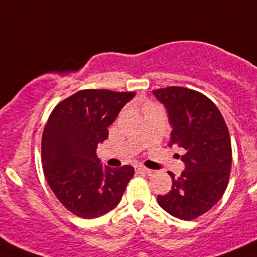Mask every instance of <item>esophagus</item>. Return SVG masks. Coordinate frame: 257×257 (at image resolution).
<instances>
[{
    "mask_svg": "<svg viewBox=\"0 0 257 257\" xmlns=\"http://www.w3.org/2000/svg\"><path fill=\"white\" fill-rule=\"evenodd\" d=\"M136 172L145 173V174H153V170L148 169V168H144V167H138L136 168Z\"/></svg>",
    "mask_w": 257,
    "mask_h": 257,
    "instance_id": "esophagus-1",
    "label": "esophagus"
}]
</instances>
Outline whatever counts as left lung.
<instances>
[{
	"label": "left lung",
	"mask_w": 257,
	"mask_h": 257,
	"mask_svg": "<svg viewBox=\"0 0 257 257\" xmlns=\"http://www.w3.org/2000/svg\"><path fill=\"white\" fill-rule=\"evenodd\" d=\"M153 93L173 127L169 146L185 153V169L179 178L169 173L172 189L158 195V203L173 217L190 221L208 212L226 190L232 164L228 128L216 104L197 90L167 87Z\"/></svg>",
	"instance_id": "8db88e82"
}]
</instances>
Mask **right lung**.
<instances>
[{
  "label": "right lung",
  "mask_w": 257,
  "mask_h": 257,
  "mask_svg": "<svg viewBox=\"0 0 257 257\" xmlns=\"http://www.w3.org/2000/svg\"><path fill=\"white\" fill-rule=\"evenodd\" d=\"M135 92L83 89L51 112L41 140V161L55 197L82 218L108 213L134 177L131 165L102 167L96 150L108 138V126Z\"/></svg>",
  "instance_id": "right-lung-1"
}]
</instances>
